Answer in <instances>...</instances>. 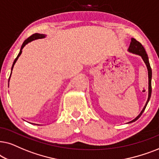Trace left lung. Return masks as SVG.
<instances>
[{"mask_svg": "<svg viewBox=\"0 0 159 159\" xmlns=\"http://www.w3.org/2000/svg\"><path fill=\"white\" fill-rule=\"evenodd\" d=\"M129 52H132L133 54H138L139 56L141 57L142 58H143V60L144 61V62L145 63L146 66H147V68H148V100L146 102V104L145 105V107H143V111H141V113L139 114L138 116H137L136 118H134V120H132V121L129 122V123H132V122H134L135 120H137L138 118L140 117L142 114L145 111L146 106H147L148 103V102L150 100V98H151V92H152V86H151V78H152V70H151V65H150V63H149V60H148V54L147 53L145 52V49L144 48V47L143 46V45L139 43V41H137L136 39H132V41H131V43H130V46H129Z\"/></svg>", "mask_w": 159, "mask_h": 159, "instance_id": "left-lung-1", "label": "left lung"}]
</instances>
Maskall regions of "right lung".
Masks as SVG:
<instances>
[{
	"instance_id": "obj_1",
	"label": "right lung",
	"mask_w": 159,
	"mask_h": 159,
	"mask_svg": "<svg viewBox=\"0 0 159 159\" xmlns=\"http://www.w3.org/2000/svg\"><path fill=\"white\" fill-rule=\"evenodd\" d=\"M45 36H46V35H44V34L35 33V34H33V35H32L31 36H30V37L28 38V39H27L26 40H25V41L24 42H23V43H22V47H21L20 52V53H19V54L17 55V57H16V58L15 59V60H14L13 65H12V67H11V71H12V70H13V67H14V64H15V63H16V60H18L19 57H20V55H21V54H22V49H23V48L25 47V46L26 45V44L28 43L29 42H31L32 41H33V40H36V39H43V38H45ZM10 76H11V75H10ZM9 78H10V77H9ZM8 82H9V79H8Z\"/></svg>"
}]
</instances>
